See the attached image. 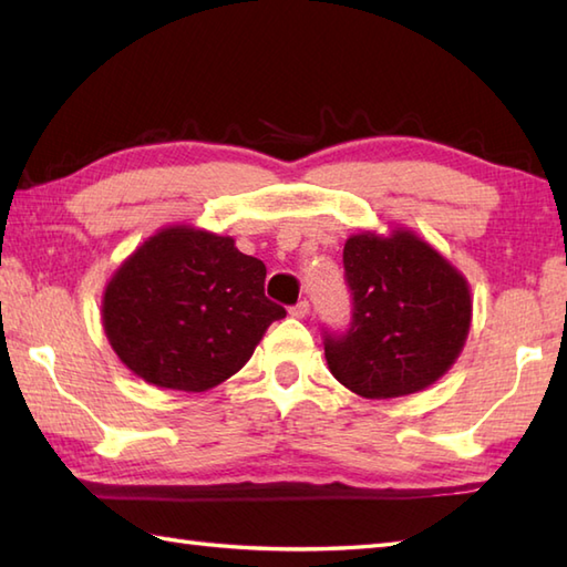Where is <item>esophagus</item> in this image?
<instances>
[{
	"label": "esophagus",
	"instance_id": "esophagus-1",
	"mask_svg": "<svg viewBox=\"0 0 567 567\" xmlns=\"http://www.w3.org/2000/svg\"><path fill=\"white\" fill-rule=\"evenodd\" d=\"M309 315V302L307 299H302V302H297L295 307H290V317L295 319H305Z\"/></svg>",
	"mask_w": 567,
	"mask_h": 567
}]
</instances>
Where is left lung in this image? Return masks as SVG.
Here are the masks:
<instances>
[{"label":"left lung","mask_w":567,"mask_h":567,"mask_svg":"<svg viewBox=\"0 0 567 567\" xmlns=\"http://www.w3.org/2000/svg\"><path fill=\"white\" fill-rule=\"evenodd\" d=\"M351 327L323 336L331 375L365 400L429 388L461 355L473 302L465 277L416 234H358L343 246Z\"/></svg>","instance_id":"left-lung-1"}]
</instances>
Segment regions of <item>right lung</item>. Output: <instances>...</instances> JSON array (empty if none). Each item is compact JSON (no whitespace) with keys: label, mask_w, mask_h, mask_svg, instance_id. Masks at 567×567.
<instances>
[{"label":"right lung","mask_w":567,"mask_h":567,"mask_svg":"<svg viewBox=\"0 0 567 567\" xmlns=\"http://www.w3.org/2000/svg\"><path fill=\"white\" fill-rule=\"evenodd\" d=\"M262 260L231 236L167 226L106 285L102 323L118 360L155 388L204 392L248 363L285 317L265 297Z\"/></svg>","instance_id":"add662e5"}]
</instances>
